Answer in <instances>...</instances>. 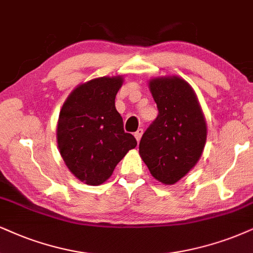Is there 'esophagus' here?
<instances>
[{
	"instance_id": "obj_1",
	"label": "esophagus",
	"mask_w": 253,
	"mask_h": 253,
	"mask_svg": "<svg viewBox=\"0 0 253 253\" xmlns=\"http://www.w3.org/2000/svg\"><path fill=\"white\" fill-rule=\"evenodd\" d=\"M142 135H143V129H138V130H137V131L135 132V137H136L137 142H139V141H141V138H142Z\"/></svg>"
}]
</instances>
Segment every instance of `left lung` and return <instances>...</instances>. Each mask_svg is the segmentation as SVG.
Returning <instances> with one entry per match:
<instances>
[{"label": "left lung", "mask_w": 253, "mask_h": 253, "mask_svg": "<svg viewBox=\"0 0 253 253\" xmlns=\"http://www.w3.org/2000/svg\"><path fill=\"white\" fill-rule=\"evenodd\" d=\"M149 89L158 116L143 133L139 156L155 179L173 185L201 158L207 143V121L195 90L182 77H154Z\"/></svg>", "instance_id": "8db88e82"}]
</instances>
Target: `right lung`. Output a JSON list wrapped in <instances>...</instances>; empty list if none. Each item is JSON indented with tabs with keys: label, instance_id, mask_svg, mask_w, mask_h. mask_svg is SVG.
<instances>
[{
	"label": "right lung",
	"instance_id": "1",
	"mask_svg": "<svg viewBox=\"0 0 253 253\" xmlns=\"http://www.w3.org/2000/svg\"><path fill=\"white\" fill-rule=\"evenodd\" d=\"M123 76H103L81 83L62 105L56 139L64 164L88 185H101L110 178L136 138L124 132L115 97Z\"/></svg>",
	"mask_w": 253,
	"mask_h": 253
}]
</instances>
